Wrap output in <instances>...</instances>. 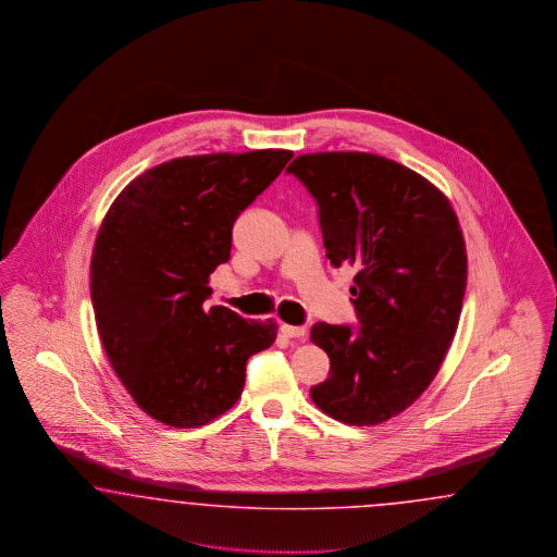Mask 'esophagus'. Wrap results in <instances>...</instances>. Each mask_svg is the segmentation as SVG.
Segmentation results:
<instances>
[{
    "label": "esophagus",
    "mask_w": 557,
    "mask_h": 557,
    "mask_svg": "<svg viewBox=\"0 0 557 557\" xmlns=\"http://www.w3.org/2000/svg\"><path fill=\"white\" fill-rule=\"evenodd\" d=\"M282 333L289 338H300L306 335L304 326H292V324H282Z\"/></svg>",
    "instance_id": "34e87169"
}]
</instances>
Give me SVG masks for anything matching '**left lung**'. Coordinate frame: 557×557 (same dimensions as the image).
Returning a JSON list of instances; mask_svg holds the SVG:
<instances>
[{
	"mask_svg": "<svg viewBox=\"0 0 557 557\" xmlns=\"http://www.w3.org/2000/svg\"><path fill=\"white\" fill-rule=\"evenodd\" d=\"M287 173L319 203L331 263L357 270L359 324L310 331L331 359L310 398L347 424L388 421L429 388L456 335L468 282L459 220L431 182L380 154H300Z\"/></svg>",
	"mask_w": 557,
	"mask_h": 557,
	"instance_id": "1",
	"label": "left lung"
}]
</instances>
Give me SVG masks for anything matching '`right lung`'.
Listing matches in <instances>:
<instances>
[{
    "instance_id": "1",
    "label": "right lung",
    "mask_w": 557,
    "mask_h": 557,
    "mask_svg": "<svg viewBox=\"0 0 557 557\" xmlns=\"http://www.w3.org/2000/svg\"><path fill=\"white\" fill-rule=\"evenodd\" d=\"M292 151L177 157L120 191L91 255V302L120 382L154 421L194 429L240 398L247 359L273 321L203 308L210 273L231 259L233 224Z\"/></svg>"
}]
</instances>
